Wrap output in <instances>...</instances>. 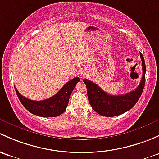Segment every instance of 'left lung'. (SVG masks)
<instances>
[{"instance_id":"obj_1","label":"left lung","mask_w":159,"mask_h":159,"mask_svg":"<svg viewBox=\"0 0 159 159\" xmlns=\"http://www.w3.org/2000/svg\"><path fill=\"white\" fill-rule=\"evenodd\" d=\"M142 66V77L138 87L124 95L113 96L106 93L97 84L87 79L83 80L86 86L88 99L94 111L99 115L112 117L123 114L132 109L142 95L145 83V63L140 53Z\"/></svg>"}]
</instances>
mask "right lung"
Listing matches in <instances>:
<instances>
[{
	"label": "right lung",
	"instance_id": "right-lung-1",
	"mask_svg": "<svg viewBox=\"0 0 159 159\" xmlns=\"http://www.w3.org/2000/svg\"><path fill=\"white\" fill-rule=\"evenodd\" d=\"M80 80L79 77H75L70 80L57 94L42 101H34L27 99L23 96L16 87L14 88L20 102L31 113L41 117H56L65 112L70 95Z\"/></svg>",
	"mask_w": 159,
	"mask_h": 159
}]
</instances>
